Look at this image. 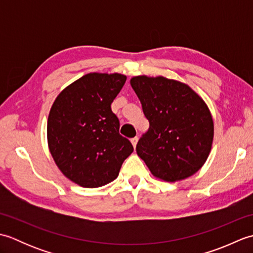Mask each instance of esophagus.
<instances>
[{"label": "esophagus", "instance_id": "1", "mask_svg": "<svg viewBox=\"0 0 253 253\" xmlns=\"http://www.w3.org/2000/svg\"><path fill=\"white\" fill-rule=\"evenodd\" d=\"M137 142H138V137H135V138H132V139H131V143H132L133 148H136V146H137Z\"/></svg>", "mask_w": 253, "mask_h": 253}]
</instances>
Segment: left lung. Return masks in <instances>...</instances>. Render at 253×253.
Returning a JSON list of instances; mask_svg holds the SVG:
<instances>
[{"label": "left lung", "mask_w": 253, "mask_h": 253, "mask_svg": "<svg viewBox=\"0 0 253 253\" xmlns=\"http://www.w3.org/2000/svg\"><path fill=\"white\" fill-rule=\"evenodd\" d=\"M130 84L150 123L136 151L152 175L174 182L197 173L206 163L214 136L206 102L188 84L163 76H136Z\"/></svg>", "instance_id": "8db88e82"}]
</instances>
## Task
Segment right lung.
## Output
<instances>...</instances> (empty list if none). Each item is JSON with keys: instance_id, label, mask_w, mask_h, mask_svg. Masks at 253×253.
<instances>
[{"instance_id": "add662e5", "label": "right lung", "mask_w": 253, "mask_h": 253, "mask_svg": "<svg viewBox=\"0 0 253 253\" xmlns=\"http://www.w3.org/2000/svg\"><path fill=\"white\" fill-rule=\"evenodd\" d=\"M126 79L117 73L87 74L67 85L51 107L47 144L57 168L75 184H109L133 151L111 110Z\"/></svg>"}]
</instances>
